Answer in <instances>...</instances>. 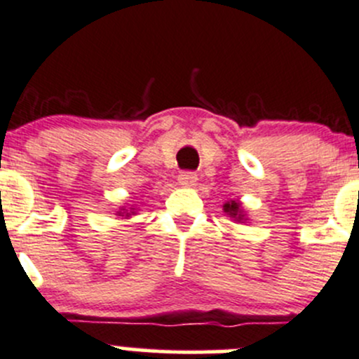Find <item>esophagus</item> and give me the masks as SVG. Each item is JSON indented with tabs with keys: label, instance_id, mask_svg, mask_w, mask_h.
<instances>
[{
	"label": "esophagus",
	"instance_id": "34e87169",
	"mask_svg": "<svg viewBox=\"0 0 359 359\" xmlns=\"http://www.w3.org/2000/svg\"><path fill=\"white\" fill-rule=\"evenodd\" d=\"M196 180H198L196 173L193 172H182L179 175V184L184 187H193L194 184H196Z\"/></svg>",
	"mask_w": 359,
	"mask_h": 359
}]
</instances>
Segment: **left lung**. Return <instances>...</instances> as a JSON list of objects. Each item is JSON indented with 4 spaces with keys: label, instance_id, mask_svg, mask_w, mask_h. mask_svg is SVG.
<instances>
[{
    "label": "left lung",
    "instance_id": "left-lung-1",
    "mask_svg": "<svg viewBox=\"0 0 359 359\" xmlns=\"http://www.w3.org/2000/svg\"><path fill=\"white\" fill-rule=\"evenodd\" d=\"M224 212L227 213L229 217H233L234 220H247L245 219V213L243 210H241V205L238 201H227L226 205H224Z\"/></svg>",
    "mask_w": 359,
    "mask_h": 359
}]
</instances>
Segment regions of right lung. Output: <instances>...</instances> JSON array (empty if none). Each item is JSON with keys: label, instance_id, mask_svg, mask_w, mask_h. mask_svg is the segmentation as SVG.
<instances>
[{"label": "right lung", "instance_id": "add662e5", "mask_svg": "<svg viewBox=\"0 0 359 359\" xmlns=\"http://www.w3.org/2000/svg\"><path fill=\"white\" fill-rule=\"evenodd\" d=\"M121 210H125V208H121ZM133 210H135V208H130V212H118L119 213V215H121V217H130V215H132V213H133Z\"/></svg>", "mask_w": 359, "mask_h": 359}]
</instances>
